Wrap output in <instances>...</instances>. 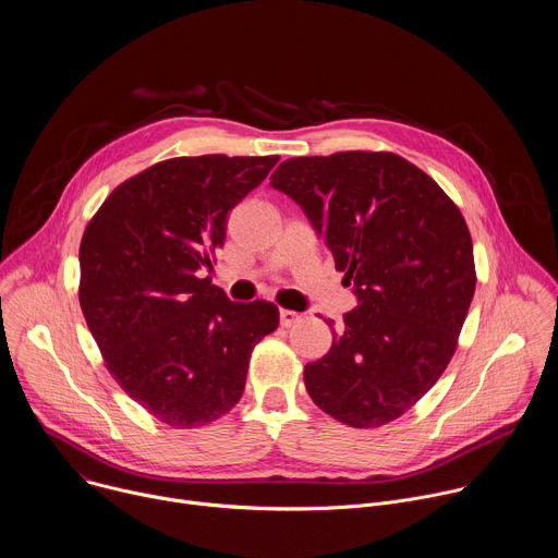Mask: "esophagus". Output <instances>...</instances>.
Returning <instances> with one entry per match:
<instances>
[{
    "mask_svg": "<svg viewBox=\"0 0 558 558\" xmlns=\"http://www.w3.org/2000/svg\"><path fill=\"white\" fill-rule=\"evenodd\" d=\"M298 320H300V315H298L295 311L280 308V325H282V327H293Z\"/></svg>",
    "mask_w": 558,
    "mask_h": 558,
    "instance_id": "esophagus-1",
    "label": "esophagus"
}]
</instances>
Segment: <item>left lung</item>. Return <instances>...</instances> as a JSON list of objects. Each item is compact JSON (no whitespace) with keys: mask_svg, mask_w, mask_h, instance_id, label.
<instances>
[{"mask_svg":"<svg viewBox=\"0 0 558 558\" xmlns=\"http://www.w3.org/2000/svg\"><path fill=\"white\" fill-rule=\"evenodd\" d=\"M271 185L304 209L357 295L329 353L304 366L311 400L353 428L402 417L446 371L474 295L459 207L392 151L287 158Z\"/></svg>","mask_w":558,"mask_h":558,"instance_id":"1","label":"left lung"}]
</instances>
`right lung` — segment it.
<instances>
[{"mask_svg": "<svg viewBox=\"0 0 558 558\" xmlns=\"http://www.w3.org/2000/svg\"><path fill=\"white\" fill-rule=\"evenodd\" d=\"M280 156H179L123 181L78 247V304L117 384L172 428L205 426L243 397L274 302H231L203 278L227 214Z\"/></svg>", "mask_w": 558, "mask_h": 558, "instance_id": "1", "label": "right lung"}]
</instances>
